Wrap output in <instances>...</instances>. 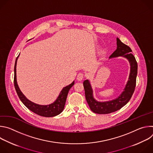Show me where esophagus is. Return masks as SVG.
Listing matches in <instances>:
<instances>
[{
    "label": "esophagus",
    "mask_w": 153,
    "mask_h": 153,
    "mask_svg": "<svg viewBox=\"0 0 153 153\" xmlns=\"http://www.w3.org/2000/svg\"><path fill=\"white\" fill-rule=\"evenodd\" d=\"M83 77H84V74L83 73H80L78 74V75L77 76V80H79V81H81V80H83Z\"/></svg>",
    "instance_id": "obj_1"
}]
</instances>
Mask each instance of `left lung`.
Masks as SVG:
<instances>
[{"label":"left lung","instance_id":"8db88e82","mask_svg":"<svg viewBox=\"0 0 153 153\" xmlns=\"http://www.w3.org/2000/svg\"><path fill=\"white\" fill-rule=\"evenodd\" d=\"M117 57H123L128 60L130 65V71L123 91L117 98L105 102L97 101L94 97L93 90L90 80H85L83 83L86 100L91 110L95 113L106 114L120 110L129 102L134 91L137 74V63L132 54L131 49L124 44L119 38H117V49L109 59Z\"/></svg>","mask_w":153,"mask_h":153}]
</instances>
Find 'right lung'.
Masks as SVG:
<instances>
[{
    "mask_svg": "<svg viewBox=\"0 0 153 153\" xmlns=\"http://www.w3.org/2000/svg\"><path fill=\"white\" fill-rule=\"evenodd\" d=\"M20 55V54H19ZM19 55L16 58L15 65H14V83L16 91L17 94L27 108H28L30 110L33 111V113L46 117H51L59 115L60 114L64 109L65 102H66L67 97L69 90L71 87L74 85V81H73L71 84L68 86H65L61 90L59 96L56 99V100L52 103L46 105H39L36 103H34L28 99L26 96L22 93L19 88L17 82V77H16V65L17 61Z\"/></svg>",
    "mask_w": 153,
    "mask_h": 153,
    "instance_id": "1",
    "label": "right lung"
}]
</instances>
